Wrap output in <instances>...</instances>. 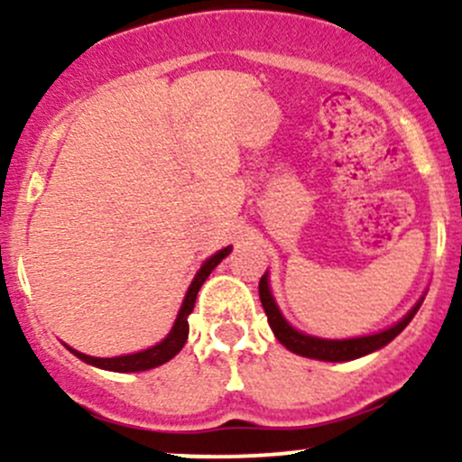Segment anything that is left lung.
Returning <instances> with one entry per match:
<instances>
[{
  "mask_svg": "<svg viewBox=\"0 0 462 462\" xmlns=\"http://www.w3.org/2000/svg\"><path fill=\"white\" fill-rule=\"evenodd\" d=\"M259 300H261V306H263L265 315H268V324L270 328H273L274 337H277L288 351L297 353V356L313 357V360H324V362L356 360V357L369 356V353L377 351V348L386 346L395 335L402 333L404 326L413 319V315H416L418 309H420V301H418V304L404 315V319H400L398 324L382 330V333L366 335V337H353V339H319V337H310V335L300 333V330L292 328V326L282 318L273 295H270L268 274H263L259 282Z\"/></svg>",
  "mask_w": 462,
  "mask_h": 462,
  "instance_id": "8db88e82",
  "label": "left lung"
}]
</instances>
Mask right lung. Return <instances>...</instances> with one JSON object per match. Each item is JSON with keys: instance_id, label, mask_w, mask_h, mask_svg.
Listing matches in <instances>:
<instances>
[{"instance_id": "1", "label": "right lung", "mask_w": 462, "mask_h": 462, "mask_svg": "<svg viewBox=\"0 0 462 462\" xmlns=\"http://www.w3.org/2000/svg\"><path fill=\"white\" fill-rule=\"evenodd\" d=\"M230 250H232L230 245L223 250H218L217 254H212V257H209L201 265V270H199L197 277H194L192 286H189L188 295H185L183 306H180V310H179V318H176L174 326H171L170 335H167L161 344L147 348V351L132 353V356H120V357H91V356H85V353L73 351V348H69V351H71L73 356L80 357V360H85L87 365L97 366V369L118 371V374L147 371V369H153V366H161V365H165V362H170L171 357H174L176 353L185 346V342H188V333H189L188 318H189V313L194 310V301H197L199 288L203 286V282L209 277V273H212V270L221 263V259L227 257V253H230Z\"/></svg>"}]
</instances>
